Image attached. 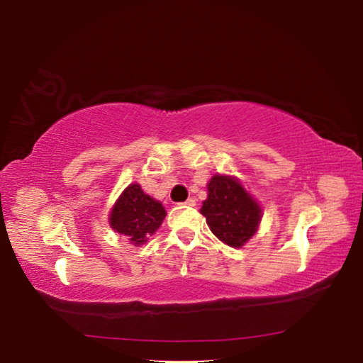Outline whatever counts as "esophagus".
I'll use <instances>...</instances> for the list:
<instances>
[{
  "instance_id": "obj_1",
  "label": "esophagus",
  "mask_w": 363,
  "mask_h": 363,
  "mask_svg": "<svg viewBox=\"0 0 363 363\" xmlns=\"http://www.w3.org/2000/svg\"><path fill=\"white\" fill-rule=\"evenodd\" d=\"M182 205H187V206H195V200H194V199H187L186 201H184Z\"/></svg>"
}]
</instances>
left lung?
<instances>
[{
	"instance_id": "left-lung-1",
	"label": "left lung",
	"mask_w": 363,
	"mask_h": 363,
	"mask_svg": "<svg viewBox=\"0 0 363 363\" xmlns=\"http://www.w3.org/2000/svg\"><path fill=\"white\" fill-rule=\"evenodd\" d=\"M200 213L210 230L232 248H242L259 229L262 208L235 176L214 174Z\"/></svg>"
}]
</instances>
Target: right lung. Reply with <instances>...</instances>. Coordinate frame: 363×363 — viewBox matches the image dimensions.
Masks as SVG:
<instances>
[{"label": "right lung", "instance_id": "1", "mask_svg": "<svg viewBox=\"0 0 363 363\" xmlns=\"http://www.w3.org/2000/svg\"><path fill=\"white\" fill-rule=\"evenodd\" d=\"M164 216L167 210L162 201L144 194L139 184L133 182L116 199L108 214V224L134 247H140L158 230Z\"/></svg>", "mask_w": 363, "mask_h": 363}]
</instances>
